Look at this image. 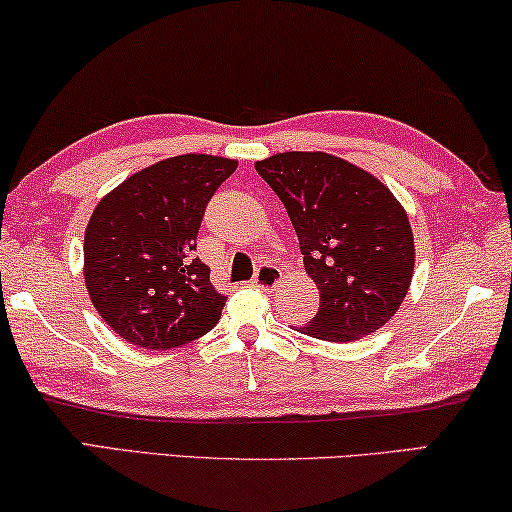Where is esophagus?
Here are the masks:
<instances>
[{
	"mask_svg": "<svg viewBox=\"0 0 512 512\" xmlns=\"http://www.w3.org/2000/svg\"><path fill=\"white\" fill-rule=\"evenodd\" d=\"M280 282H282V271L278 269V266H275V264H262L257 269V273H255L253 285L259 287V289H264V291H269V289L278 287Z\"/></svg>",
	"mask_w": 512,
	"mask_h": 512,
	"instance_id": "1",
	"label": "esophagus"
}]
</instances>
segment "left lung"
<instances>
[{
  "mask_svg": "<svg viewBox=\"0 0 512 512\" xmlns=\"http://www.w3.org/2000/svg\"><path fill=\"white\" fill-rule=\"evenodd\" d=\"M298 234L321 305L298 330L353 342L392 319L415 271V239L399 200L367 170L326 152H282L257 161Z\"/></svg>",
  "mask_w": 512,
  "mask_h": 512,
  "instance_id": "1",
  "label": "left lung"
}]
</instances>
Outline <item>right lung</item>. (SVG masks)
<instances>
[{"mask_svg":"<svg viewBox=\"0 0 512 512\" xmlns=\"http://www.w3.org/2000/svg\"><path fill=\"white\" fill-rule=\"evenodd\" d=\"M234 170V159L180 154L127 177L95 207L84 237L86 289L125 342L168 351L221 319L227 296L193 250L207 202Z\"/></svg>","mask_w":512,"mask_h":512,"instance_id":"add662e5","label":"right lung"}]
</instances>
